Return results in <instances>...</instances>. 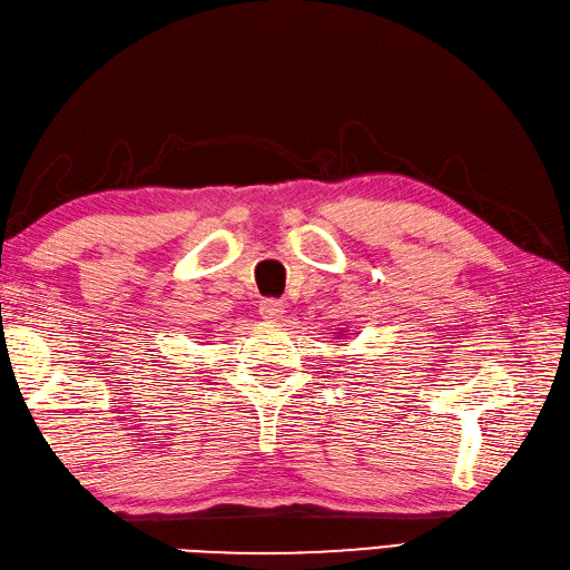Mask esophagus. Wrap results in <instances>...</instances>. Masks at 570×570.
<instances>
[{
    "label": "esophagus",
    "mask_w": 570,
    "mask_h": 570,
    "mask_svg": "<svg viewBox=\"0 0 570 570\" xmlns=\"http://www.w3.org/2000/svg\"><path fill=\"white\" fill-rule=\"evenodd\" d=\"M258 312H261L263 320H277V317H283L285 305H283L281 299H275V297H265V299L261 302Z\"/></svg>",
    "instance_id": "obj_1"
}]
</instances>
